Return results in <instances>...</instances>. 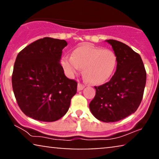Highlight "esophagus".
Wrapping results in <instances>:
<instances>
[{
    "instance_id": "34e87169",
    "label": "esophagus",
    "mask_w": 159,
    "mask_h": 159,
    "mask_svg": "<svg viewBox=\"0 0 159 159\" xmlns=\"http://www.w3.org/2000/svg\"><path fill=\"white\" fill-rule=\"evenodd\" d=\"M84 87H85V86H84V84H82L80 83H80H78V85H77V90H78V91L82 90L84 88Z\"/></svg>"
}]
</instances>
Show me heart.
Wrapping results in <instances>:
<instances>
[{
  "instance_id": "b5f03b06",
  "label": "heart",
  "mask_w": 159,
  "mask_h": 159,
  "mask_svg": "<svg viewBox=\"0 0 159 159\" xmlns=\"http://www.w3.org/2000/svg\"><path fill=\"white\" fill-rule=\"evenodd\" d=\"M61 63L69 77H72L82 68L87 81L99 84L107 81L114 75L117 57L111 50L84 45L74 50L71 56H63Z\"/></svg>"
}]
</instances>
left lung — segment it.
I'll use <instances>...</instances> for the list:
<instances>
[{
    "label": "left lung",
    "instance_id": "left-lung-1",
    "mask_svg": "<svg viewBox=\"0 0 159 159\" xmlns=\"http://www.w3.org/2000/svg\"><path fill=\"white\" fill-rule=\"evenodd\" d=\"M106 42L116 55V70L109 82L95 87V96L89 107L98 120L115 122L138 109L146 83V71L140 56L131 48L115 40Z\"/></svg>",
    "mask_w": 159,
    "mask_h": 159
}]
</instances>
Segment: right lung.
<instances>
[{
    "mask_svg": "<svg viewBox=\"0 0 159 159\" xmlns=\"http://www.w3.org/2000/svg\"><path fill=\"white\" fill-rule=\"evenodd\" d=\"M64 40L44 38L19 52L14 63L12 87L17 103L26 116L55 121L68 111L77 82L64 75L60 64Z\"/></svg>",
    "mask_w": 159,
    "mask_h": 159,
    "instance_id": "right-lung-1",
    "label": "right lung"
}]
</instances>
